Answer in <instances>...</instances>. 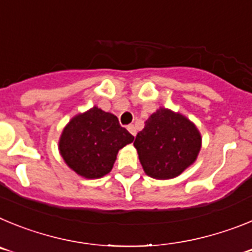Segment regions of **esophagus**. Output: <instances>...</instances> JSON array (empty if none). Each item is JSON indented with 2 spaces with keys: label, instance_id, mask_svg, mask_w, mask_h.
Returning a JSON list of instances; mask_svg holds the SVG:
<instances>
[{
  "label": "esophagus",
  "instance_id": "esophagus-1",
  "mask_svg": "<svg viewBox=\"0 0 252 252\" xmlns=\"http://www.w3.org/2000/svg\"><path fill=\"white\" fill-rule=\"evenodd\" d=\"M127 130H128V132L132 135V136H136V128H135V126H133V125L127 126Z\"/></svg>",
  "mask_w": 252,
  "mask_h": 252
}]
</instances>
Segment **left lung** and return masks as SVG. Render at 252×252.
I'll return each mask as SVG.
<instances>
[{
	"mask_svg": "<svg viewBox=\"0 0 252 252\" xmlns=\"http://www.w3.org/2000/svg\"><path fill=\"white\" fill-rule=\"evenodd\" d=\"M133 146L146 174L165 180L180 175L195 161L202 137L186 116L160 107L146 120Z\"/></svg>",
	"mask_w": 252,
	"mask_h": 252,
	"instance_id": "1",
	"label": "left lung"
}]
</instances>
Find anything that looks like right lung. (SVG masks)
Listing matches in <instances>:
<instances>
[{"instance_id":"obj_1","label":"right lung","mask_w":252,"mask_h":252,"mask_svg":"<svg viewBox=\"0 0 252 252\" xmlns=\"http://www.w3.org/2000/svg\"><path fill=\"white\" fill-rule=\"evenodd\" d=\"M132 141L115 115L94 106L69 121L60 136L59 151L78 175L98 179L112 170L120 149Z\"/></svg>"}]
</instances>
